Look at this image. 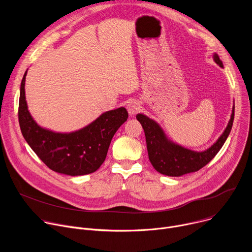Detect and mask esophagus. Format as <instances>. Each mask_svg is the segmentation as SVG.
Instances as JSON below:
<instances>
[{"label": "esophagus", "instance_id": "obj_1", "mask_svg": "<svg viewBox=\"0 0 252 252\" xmlns=\"http://www.w3.org/2000/svg\"><path fill=\"white\" fill-rule=\"evenodd\" d=\"M126 110L130 116H134L140 111V104L137 100L133 99L128 102V104L126 105Z\"/></svg>", "mask_w": 252, "mask_h": 252}]
</instances>
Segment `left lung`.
<instances>
[{
    "label": "left lung",
    "instance_id": "obj_1",
    "mask_svg": "<svg viewBox=\"0 0 252 252\" xmlns=\"http://www.w3.org/2000/svg\"><path fill=\"white\" fill-rule=\"evenodd\" d=\"M213 60L220 67H223L222 62L218 54H214ZM136 120L141 124L145 130L149 158L155 169L168 176H181L199 170L217 156L231 130L234 120V105L230 120L223 133L217 142L213 143V146L199 153L185 149L168 140L158 124L145 115H136Z\"/></svg>",
    "mask_w": 252,
    "mask_h": 252
}]
</instances>
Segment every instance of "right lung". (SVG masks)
Listing matches in <instances>:
<instances>
[{"label": "right lung", "mask_w": 252, "mask_h": 252, "mask_svg": "<svg viewBox=\"0 0 252 252\" xmlns=\"http://www.w3.org/2000/svg\"><path fill=\"white\" fill-rule=\"evenodd\" d=\"M25 73L20 91L19 123L28 145L52 170L67 175L94 172L102 164L113 136L127 120L125 107L103 113L86 127L69 133L41 127L28 111Z\"/></svg>", "instance_id": "right-lung-1"}]
</instances>
